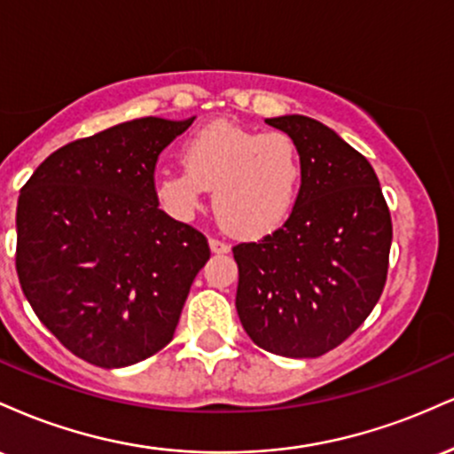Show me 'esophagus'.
<instances>
[{
  "label": "esophagus",
  "mask_w": 454,
  "mask_h": 454,
  "mask_svg": "<svg viewBox=\"0 0 454 454\" xmlns=\"http://www.w3.org/2000/svg\"><path fill=\"white\" fill-rule=\"evenodd\" d=\"M209 247L213 254H228L231 252V245L226 241H220V239H209Z\"/></svg>",
  "instance_id": "34e87169"
}]
</instances>
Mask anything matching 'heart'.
I'll return each mask as SVG.
<instances>
[{
  "mask_svg": "<svg viewBox=\"0 0 454 454\" xmlns=\"http://www.w3.org/2000/svg\"><path fill=\"white\" fill-rule=\"evenodd\" d=\"M184 168L155 179L160 205L190 220L213 187V207L237 234H262L288 220L303 184V160L284 132H258L217 121L192 134L181 149Z\"/></svg>",
  "mask_w": 454,
  "mask_h": 454,
  "instance_id": "obj_1",
  "label": "heart"
}]
</instances>
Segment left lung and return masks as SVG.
<instances>
[{"label":"left lung","mask_w":454,"mask_h":454,"mask_svg":"<svg viewBox=\"0 0 454 454\" xmlns=\"http://www.w3.org/2000/svg\"><path fill=\"white\" fill-rule=\"evenodd\" d=\"M294 140L303 184L284 226L232 247L237 314L262 350L316 358L363 325L387 284L393 223L372 164L305 114L267 119Z\"/></svg>","instance_id":"left-lung-1"}]
</instances>
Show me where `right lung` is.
I'll list each match as a JSON object with an SVG mask.
<instances>
[{"instance_id": "obj_1", "label": "right lung", "mask_w": 454, "mask_h": 454, "mask_svg": "<svg viewBox=\"0 0 454 454\" xmlns=\"http://www.w3.org/2000/svg\"><path fill=\"white\" fill-rule=\"evenodd\" d=\"M192 121L143 117L67 143L20 190V288L82 361L117 369L160 352L211 256L205 234L155 194L160 153Z\"/></svg>"}]
</instances>
